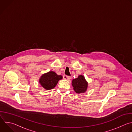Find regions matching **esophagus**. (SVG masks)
Here are the masks:
<instances>
[{"label":"esophagus","mask_w":132,"mask_h":132,"mask_svg":"<svg viewBox=\"0 0 132 132\" xmlns=\"http://www.w3.org/2000/svg\"><path fill=\"white\" fill-rule=\"evenodd\" d=\"M63 78H64V79L69 80L70 79V77L68 76H66V75H64V76H63Z\"/></svg>","instance_id":"1"}]
</instances>
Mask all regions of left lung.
Returning <instances> with one entry per match:
<instances>
[{
  "mask_svg": "<svg viewBox=\"0 0 132 132\" xmlns=\"http://www.w3.org/2000/svg\"><path fill=\"white\" fill-rule=\"evenodd\" d=\"M72 86L74 91L79 94L84 93L87 91L88 88V82L82 75H79L78 78L72 80Z\"/></svg>",
  "mask_w": 132,
  "mask_h": 132,
  "instance_id": "1",
  "label": "left lung"
}]
</instances>
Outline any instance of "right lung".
<instances>
[{
  "label": "right lung",
  "instance_id": "1",
  "mask_svg": "<svg viewBox=\"0 0 132 132\" xmlns=\"http://www.w3.org/2000/svg\"><path fill=\"white\" fill-rule=\"evenodd\" d=\"M63 78L61 75H58L54 71H49L44 73L39 79V83L46 90L53 89L59 81Z\"/></svg>",
  "mask_w": 132,
  "mask_h": 132
}]
</instances>
